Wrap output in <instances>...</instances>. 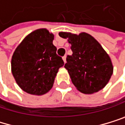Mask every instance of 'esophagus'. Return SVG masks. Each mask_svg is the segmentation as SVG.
<instances>
[{
    "label": "esophagus",
    "instance_id": "esophagus-1",
    "mask_svg": "<svg viewBox=\"0 0 125 125\" xmlns=\"http://www.w3.org/2000/svg\"><path fill=\"white\" fill-rule=\"evenodd\" d=\"M66 57H67V56H66V55H64L63 57H62V58H63V61H64V63H66Z\"/></svg>",
    "mask_w": 125,
    "mask_h": 125
}]
</instances>
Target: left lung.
<instances>
[{"mask_svg":"<svg viewBox=\"0 0 125 125\" xmlns=\"http://www.w3.org/2000/svg\"><path fill=\"white\" fill-rule=\"evenodd\" d=\"M60 33L61 37H68L71 44L72 54L67 56L64 68L68 71L72 83L84 94H93L101 90L113 74L108 54L88 34Z\"/></svg>","mask_w":125,"mask_h":125,"instance_id":"obj_1","label":"left lung"}]
</instances>
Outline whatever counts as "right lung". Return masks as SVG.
<instances>
[{
	"label": "right lung",
	"mask_w": 125,
	"mask_h": 125,
	"mask_svg": "<svg viewBox=\"0 0 125 125\" xmlns=\"http://www.w3.org/2000/svg\"><path fill=\"white\" fill-rule=\"evenodd\" d=\"M53 40L54 35L47 29L36 30L22 41L12 56V74L27 93L46 94L53 86L58 69L64 66Z\"/></svg>",
	"instance_id": "1"
}]
</instances>
